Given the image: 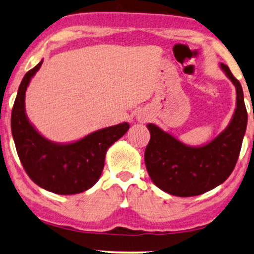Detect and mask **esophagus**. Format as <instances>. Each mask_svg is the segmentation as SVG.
<instances>
[{
    "instance_id": "obj_1",
    "label": "esophagus",
    "mask_w": 254,
    "mask_h": 254,
    "mask_svg": "<svg viewBox=\"0 0 254 254\" xmlns=\"http://www.w3.org/2000/svg\"><path fill=\"white\" fill-rule=\"evenodd\" d=\"M148 118H150V115H148L146 111H141V113H138L137 115V120L138 122H140V123H145V122H147Z\"/></svg>"
}]
</instances>
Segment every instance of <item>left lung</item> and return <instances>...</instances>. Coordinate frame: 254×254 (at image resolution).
<instances>
[{
  "instance_id": "obj_1",
  "label": "left lung",
  "mask_w": 254,
  "mask_h": 254,
  "mask_svg": "<svg viewBox=\"0 0 254 254\" xmlns=\"http://www.w3.org/2000/svg\"><path fill=\"white\" fill-rule=\"evenodd\" d=\"M236 87L237 102L228 127L210 143L189 146L155 124H147L151 138L145 150V165L153 184L171 195H201L223 184L232 173L242 148L248 111L239 81L229 67L219 65Z\"/></svg>"
}]
</instances>
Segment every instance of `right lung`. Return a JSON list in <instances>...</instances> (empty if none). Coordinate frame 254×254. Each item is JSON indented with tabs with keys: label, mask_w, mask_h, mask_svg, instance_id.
<instances>
[{
	"label": "right lung",
	"mask_w": 254,
	"mask_h": 254,
	"mask_svg": "<svg viewBox=\"0 0 254 254\" xmlns=\"http://www.w3.org/2000/svg\"><path fill=\"white\" fill-rule=\"evenodd\" d=\"M43 60L23 77L11 111V132L17 154L30 179L60 195L86 191L99 181L106 153L129 130L127 122L97 130L73 143H54L42 136L25 114V92Z\"/></svg>",
	"instance_id": "right-lung-1"
}]
</instances>
